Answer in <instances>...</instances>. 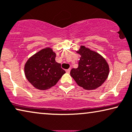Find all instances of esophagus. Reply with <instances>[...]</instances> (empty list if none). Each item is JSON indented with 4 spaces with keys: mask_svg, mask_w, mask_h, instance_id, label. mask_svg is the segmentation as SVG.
I'll return each instance as SVG.
<instances>
[{
    "mask_svg": "<svg viewBox=\"0 0 132 132\" xmlns=\"http://www.w3.org/2000/svg\"><path fill=\"white\" fill-rule=\"evenodd\" d=\"M70 69H67L66 70V73H70Z\"/></svg>",
    "mask_w": 132,
    "mask_h": 132,
    "instance_id": "1",
    "label": "esophagus"
}]
</instances>
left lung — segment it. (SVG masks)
<instances>
[{"label": "left lung", "mask_w": 132, "mask_h": 132, "mask_svg": "<svg viewBox=\"0 0 132 132\" xmlns=\"http://www.w3.org/2000/svg\"><path fill=\"white\" fill-rule=\"evenodd\" d=\"M76 52L81 57L78 67L70 70V76L85 90H92L101 86L109 73V65L105 59L97 52L83 45Z\"/></svg>", "instance_id": "obj_1"}]
</instances>
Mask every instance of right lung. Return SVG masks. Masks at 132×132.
<instances>
[{
  "instance_id": "obj_1",
  "label": "right lung",
  "mask_w": 132,
  "mask_h": 132,
  "mask_svg": "<svg viewBox=\"0 0 132 132\" xmlns=\"http://www.w3.org/2000/svg\"><path fill=\"white\" fill-rule=\"evenodd\" d=\"M56 54L51 48L39 51L27 60L24 65V74L35 88L45 90L54 86L66 72L60 63L55 62Z\"/></svg>"
}]
</instances>
